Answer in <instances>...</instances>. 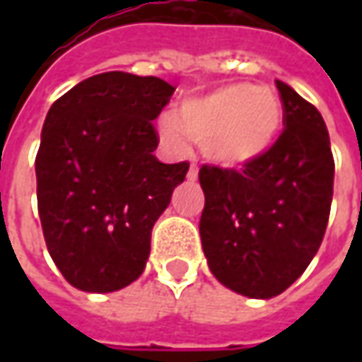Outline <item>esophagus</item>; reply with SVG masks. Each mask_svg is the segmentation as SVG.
I'll return each instance as SVG.
<instances>
[{"label":"esophagus","mask_w":362,"mask_h":362,"mask_svg":"<svg viewBox=\"0 0 362 362\" xmlns=\"http://www.w3.org/2000/svg\"><path fill=\"white\" fill-rule=\"evenodd\" d=\"M187 181H191V183H193V181H197V167H195V165H191V167H189Z\"/></svg>","instance_id":"1"}]
</instances>
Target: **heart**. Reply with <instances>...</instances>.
I'll use <instances>...</instances> for the list:
<instances>
[{
  "label": "heart",
  "mask_w": 362,
  "mask_h": 362,
  "mask_svg": "<svg viewBox=\"0 0 362 362\" xmlns=\"http://www.w3.org/2000/svg\"><path fill=\"white\" fill-rule=\"evenodd\" d=\"M282 122V100L272 88L231 82L191 96L177 115H163L159 131L177 153H185L189 141H195L211 163L238 169L262 159L276 145Z\"/></svg>",
  "instance_id": "1"
}]
</instances>
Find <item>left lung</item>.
<instances>
[{
	"label": "left lung",
	"instance_id": "8db88e82",
	"mask_svg": "<svg viewBox=\"0 0 362 362\" xmlns=\"http://www.w3.org/2000/svg\"><path fill=\"white\" fill-rule=\"evenodd\" d=\"M286 129L242 171L202 167L199 233L211 274L226 288L268 300L294 284L327 231L334 160L322 115L276 80Z\"/></svg>",
	"mask_w": 362,
	"mask_h": 362
}]
</instances>
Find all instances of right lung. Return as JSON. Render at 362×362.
Listing matches in <instances>:
<instances>
[{
  "label": "right lung",
  "instance_id": "obj_1",
  "mask_svg": "<svg viewBox=\"0 0 362 362\" xmlns=\"http://www.w3.org/2000/svg\"><path fill=\"white\" fill-rule=\"evenodd\" d=\"M173 92L160 78L105 72L49 106L35 157L37 214L56 268L82 292H117L145 270L153 226L189 171L153 155L151 120Z\"/></svg>",
  "mask_w": 362,
  "mask_h": 362
}]
</instances>
